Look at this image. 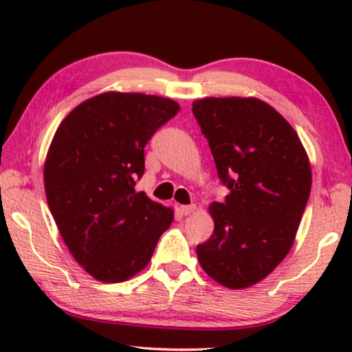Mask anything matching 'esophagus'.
Listing matches in <instances>:
<instances>
[{
    "mask_svg": "<svg viewBox=\"0 0 352 352\" xmlns=\"http://www.w3.org/2000/svg\"><path fill=\"white\" fill-rule=\"evenodd\" d=\"M195 211V205H182L181 206V213L182 214H192Z\"/></svg>",
    "mask_w": 352,
    "mask_h": 352,
    "instance_id": "obj_1",
    "label": "esophagus"
}]
</instances>
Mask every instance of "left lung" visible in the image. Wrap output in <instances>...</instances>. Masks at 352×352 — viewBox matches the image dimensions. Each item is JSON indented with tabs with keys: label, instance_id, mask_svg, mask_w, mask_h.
I'll return each instance as SVG.
<instances>
[{
	"label": "left lung",
	"instance_id": "8db88e82",
	"mask_svg": "<svg viewBox=\"0 0 352 352\" xmlns=\"http://www.w3.org/2000/svg\"><path fill=\"white\" fill-rule=\"evenodd\" d=\"M192 112L229 189L210 205L214 232L197 256L221 285L252 287L290 252L311 194L309 158L292 124L259 99L206 98Z\"/></svg>",
	"mask_w": 352,
	"mask_h": 352
}]
</instances>
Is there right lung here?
<instances>
[{
	"label": "right lung",
	"instance_id": "add662e5",
	"mask_svg": "<svg viewBox=\"0 0 352 352\" xmlns=\"http://www.w3.org/2000/svg\"><path fill=\"white\" fill-rule=\"evenodd\" d=\"M177 112L171 99L110 91L72 110L52 138L47 205L67 248L96 280L117 283L141 272L173 223L171 208L134 186L148 139Z\"/></svg>",
	"mask_w": 352,
	"mask_h": 352
}]
</instances>
